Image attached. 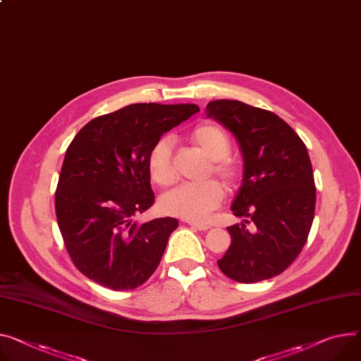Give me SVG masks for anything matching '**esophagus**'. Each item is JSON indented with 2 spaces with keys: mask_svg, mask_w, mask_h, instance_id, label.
<instances>
[{
  "mask_svg": "<svg viewBox=\"0 0 361 361\" xmlns=\"http://www.w3.org/2000/svg\"><path fill=\"white\" fill-rule=\"evenodd\" d=\"M189 226H192L193 228H197V230H200V231H207V230H209V228H211V226H208V224H202V223H193V221H190Z\"/></svg>",
  "mask_w": 361,
  "mask_h": 361,
  "instance_id": "34e87169",
  "label": "esophagus"
}]
</instances>
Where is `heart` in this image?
Returning a JSON list of instances; mask_svg holds the SVG:
<instances>
[{"mask_svg": "<svg viewBox=\"0 0 361 361\" xmlns=\"http://www.w3.org/2000/svg\"><path fill=\"white\" fill-rule=\"evenodd\" d=\"M189 138L212 160L209 175L214 173L228 188L235 186L241 176V166L230 156L231 143L227 133L218 124L205 123L193 128ZM172 150V138L163 135L149 152L147 171L152 180L159 186H169L176 179ZM223 201V186L211 179L200 185L185 183L164 193L160 200V208L168 215L193 221V223H202Z\"/></svg>", "mask_w": 361, "mask_h": 361, "instance_id": "obj_1", "label": "heart"}]
</instances>
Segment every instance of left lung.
I'll return each mask as SVG.
<instances>
[{"instance_id": "obj_1", "label": "left lung", "mask_w": 361, "mask_h": 361, "mask_svg": "<svg viewBox=\"0 0 361 361\" xmlns=\"http://www.w3.org/2000/svg\"><path fill=\"white\" fill-rule=\"evenodd\" d=\"M207 117L233 133L244 160L231 205L244 223L227 228L231 245L218 267L240 283L270 279L299 256L314 221L317 190L307 146L271 111L241 101H211Z\"/></svg>"}]
</instances>
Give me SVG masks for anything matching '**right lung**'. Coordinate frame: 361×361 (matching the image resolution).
I'll return each instance as SVG.
<instances>
[{"instance_id":"1","label":"right lung","mask_w":361,"mask_h":361,"mask_svg":"<svg viewBox=\"0 0 361 361\" xmlns=\"http://www.w3.org/2000/svg\"><path fill=\"white\" fill-rule=\"evenodd\" d=\"M195 104H131L91 120L69 145L54 208L73 264L113 290L143 285L157 269L176 218L138 226L154 202L147 156L159 138L190 116Z\"/></svg>"}]
</instances>
